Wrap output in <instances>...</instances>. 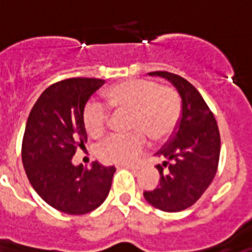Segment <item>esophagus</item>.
<instances>
[{
  "instance_id": "esophagus-1",
  "label": "esophagus",
  "mask_w": 252,
  "mask_h": 252,
  "mask_svg": "<svg viewBox=\"0 0 252 252\" xmlns=\"http://www.w3.org/2000/svg\"><path fill=\"white\" fill-rule=\"evenodd\" d=\"M126 168L131 169V170H139L140 166L137 165V164H127V165H126Z\"/></svg>"
}]
</instances>
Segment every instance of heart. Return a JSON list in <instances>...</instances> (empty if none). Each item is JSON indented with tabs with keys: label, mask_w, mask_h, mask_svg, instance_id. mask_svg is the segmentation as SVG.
<instances>
[{
	"label": "heart",
	"mask_w": 252,
	"mask_h": 252,
	"mask_svg": "<svg viewBox=\"0 0 252 252\" xmlns=\"http://www.w3.org/2000/svg\"><path fill=\"white\" fill-rule=\"evenodd\" d=\"M104 103L113 111H130L128 135H111L97 146L95 154L107 164H125L136 159L148 145L162 142L173 135L182 113V102L173 87L160 86L150 79H127L110 87ZM110 121V112L99 102L91 101L83 110V125L88 135L102 136Z\"/></svg>",
	"instance_id": "1"
}]
</instances>
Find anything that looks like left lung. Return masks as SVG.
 I'll return each mask as SVG.
<instances>
[{"mask_svg":"<svg viewBox=\"0 0 252 252\" xmlns=\"http://www.w3.org/2000/svg\"><path fill=\"white\" fill-rule=\"evenodd\" d=\"M168 79L182 98V116L174 135L155 155L160 184L144 192L146 201L164 212H180L201 198L218 168L221 139L215 116L201 93L180 75L151 72Z\"/></svg>","mask_w":252,"mask_h":252,"instance_id":"1","label":"left lung"}]
</instances>
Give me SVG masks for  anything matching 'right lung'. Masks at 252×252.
<instances>
[{
	"instance_id": "right-lung-1",
	"label": "right lung",
	"mask_w": 252,
	"mask_h": 252,
	"mask_svg": "<svg viewBox=\"0 0 252 252\" xmlns=\"http://www.w3.org/2000/svg\"><path fill=\"white\" fill-rule=\"evenodd\" d=\"M104 84L97 78H70L48 87L34 104L22 140V164L29 182L44 201L68 215L98 208L110 193L115 166L94 161L91 169L73 165L87 142L83 110Z\"/></svg>"
}]
</instances>
